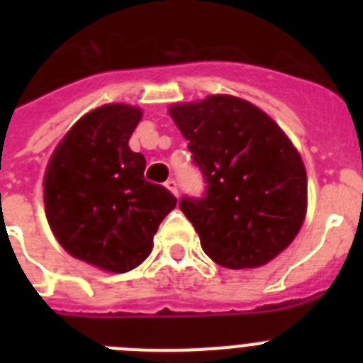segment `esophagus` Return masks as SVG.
Returning <instances> with one entry per match:
<instances>
[{"instance_id":"1","label":"esophagus","mask_w":363,"mask_h":363,"mask_svg":"<svg viewBox=\"0 0 363 363\" xmlns=\"http://www.w3.org/2000/svg\"><path fill=\"white\" fill-rule=\"evenodd\" d=\"M165 187L169 189L174 196H178V184H176V179H167Z\"/></svg>"}]
</instances>
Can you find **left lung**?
Segmentation results:
<instances>
[{"label":"left lung","mask_w":363,"mask_h":363,"mask_svg":"<svg viewBox=\"0 0 363 363\" xmlns=\"http://www.w3.org/2000/svg\"><path fill=\"white\" fill-rule=\"evenodd\" d=\"M205 178V196L179 201L201 249L227 269L269 264L306 220L307 174L274 120L229 94L169 108Z\"/></svg>","instance_id":"8db88e82"}]
</instances>
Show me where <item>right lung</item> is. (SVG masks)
Listing matches in <instances>:
<instances>
[{"label":"right lung","mask_w":363,"mask_h":363,"mask_svg":"<svg viewBox=\"0 0 363 363\" xmlns=\"http://www.w3.org/2000/svg\"><path fill=\"white\" fill-rule=\"evenodd\" d=\"M142 111L108 104L86 112L56 147L43 178L45 214L60 245L108 272H127L152 251L176 198L143 178L129 147Z\"/></svg>","instance_id":"right-lung-1"}]
</instances>
